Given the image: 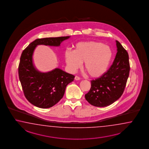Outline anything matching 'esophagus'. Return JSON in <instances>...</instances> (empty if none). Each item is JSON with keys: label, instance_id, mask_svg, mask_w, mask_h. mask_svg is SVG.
Returning <instances> with one entry per match:
<instances>
[{"label": "esophagus", "instance_id": "34e87169", "mask_svg": "<svg viewBox=\"0 0 149 149\" xmlns=\"http://www.w3.org/2000/svg\"><path fill=\"white\" fill-rule=\"evenodd\" d=\"M75 80H80V77H79V76H75Z\"/></svg>", "mask_w": 149, "mask_h": 149}]
</instances>
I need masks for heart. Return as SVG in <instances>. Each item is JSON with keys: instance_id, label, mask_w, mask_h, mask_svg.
I'll use <instances>...</instances> for the list:
<instances>
[{"instance_id": "b5f03b06", "label": "heart", "mask_w": 149, "mask_h": 149, "mask_svg": "<svg viewBox=\"0 0 149 149\" xmlns=\"http://www.w3.org/2000/svg\"><path fill=\"white\" fill-rule=\"evenodd\" d=\"M113 56L109 46L94 41L78 42L74 51L65 53V62L71 71H75L84 62V70L93 78L101 76L107 71Z\"/></svg>"}]
</instances>
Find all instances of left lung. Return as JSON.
<instances>
[{
	"mask_svg": "<svg viewBox=\"0 0 149 149\" xmlns=\"http://www.w3.org/2000/svg\"><path fill=\"white\" fill-rule=\"evenodd\" d=\"M116 57L108 70L100 77L91 81L89 91L85 98L91 104L104 107L113 104L123 93L130 72L129 55L122 45L116 41Z\"/></svg>",
	"mask_w": 149,
	"mask_h": 149,
	"instance_id": "8db88e82",
	"label": "left lung"
}]
</instances>
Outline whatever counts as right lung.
Here are the masks:
<instances>
[{
    "label": "right lung",
    "mask_w": 149,
    "mask_h": 149,
    "mask_svg": "<svg viewBox=\"0 0 149 149\" xmlns=\"http://www.w3.org/2000/svg\"><path fill=\"white\" fill-rule=\"evenodd\" d=\"M69 36L38 39L31 42L22 53L19 65V80L24 94L29 101L38 108H49L61 99L66 86L75 76L59 68L42 73L33 63V52L38 45L59 46Z\"/></svg>",
    "instance_id": "add662e5"
}]
</instances>
